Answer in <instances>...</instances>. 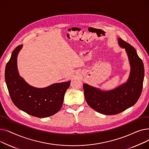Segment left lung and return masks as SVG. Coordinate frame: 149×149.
Segmentation results:
<instances>
[{
  "mask_svg": "<svg viewBox=\"0 0 149 149\" xmlns=\"http://www.w3.org/2000/svg\"><path fill=\"white\" fill-rule=\"evenodd\" d=\"M118 40L119 46L125 49L127 53L130 66L127 81L109 91H103L86 83L83 84L87 103L97 112L107 115L120 113L134 106L143 89L144 68L142 60L132 46L120 38Z\"/></svg>",
  "mask_w": 149,
  "mask_h": 149,
  "instance_id": "8db88e82",
  "label": "left lung"
}]
</instances>
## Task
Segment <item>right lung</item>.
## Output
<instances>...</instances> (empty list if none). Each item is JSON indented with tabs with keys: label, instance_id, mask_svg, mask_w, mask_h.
<instances>
[{
	"label": "right lung",
	"instance_id": "1",
	"mask_svg": "<svg viewBox=\"0 0 149 149\" xmlns=\"http://www.w3.org/2000/svg\"><path fill=\"white\" fill-rule=\"evenodd\" d=\"M22 47L21 45L14 49L5 68V81L11 98L15 106L29 115L38 118L52 116L60 110L70 81L43 88L29 85L20 76L17 69V56Z\"/></svg>",
	"mask_w": 149,
	"mask_h": 149
}]
</instances>
